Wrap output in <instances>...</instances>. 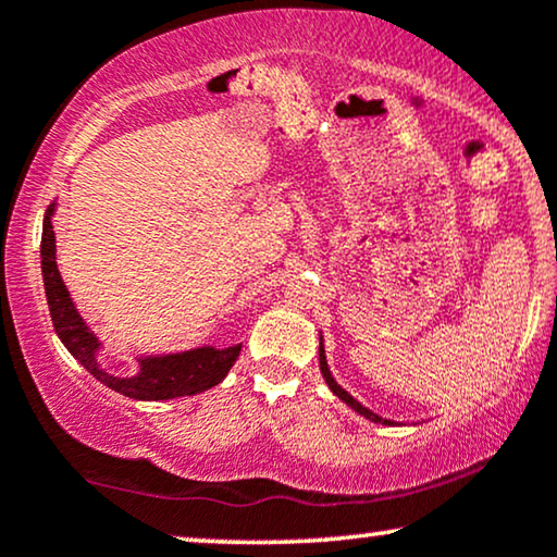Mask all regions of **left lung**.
Wrapping results in <instances>:
<instances>
[{
    "label": "left lung",
    "mask_w": 557,
    "mask_h": 557,
    "mask_svg": "<svg viewBox=\"0 0 557 557\" xmlns=\"http://www.w3.org/2000/svg\"><path fill=\"white\" fill-rule=\"evenodd\" d=\"M319 370H322V375H324V380H326V385H330V391L337 395V398L342 400V403H347L349 408L352 410H357V413L360 416H364V418H370V421H375V423H383V425H391V421H387V418H380L377 413H372V410H368L362 406V403H357L352 395H349L345 387H339L337 385V380L332 377V372H330V364H326V357H324V345L322 342H319Z\"/></svg>",
    "instance_id": "8db88e82"
}]
</instances>
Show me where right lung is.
Here are the masks:
<instances>
[{
  "label": "right lung",
  "instance_id": "1",
  "mask_svg": "<svg viewBox=\"0 0 557 557\" xmlns=\"http://www.w3.org/2000/svg\"><path fill=\"white\" fill-rule=\"evenodd\" d=\"M52 212L55 202L50 205L42 220V281L45 296L55 326L58 337L67 347L75 360L94 375L98 383H103L111 391H116L126 398L134 400H170L182 398V395H197L202 391L215 387L220 380L227 375L233 362L238 360L240 345L215 349V347H197L177 355H149L139 357V372L134 377H116L106 372L98 364L96 355L101 349V342L94 332L88 330L83 317L75 309L63 278H60L58 261H55V231H52Z\"/></svg>",
  "mask_w": 557,
  "mask_h": 557
}]
</instances>
